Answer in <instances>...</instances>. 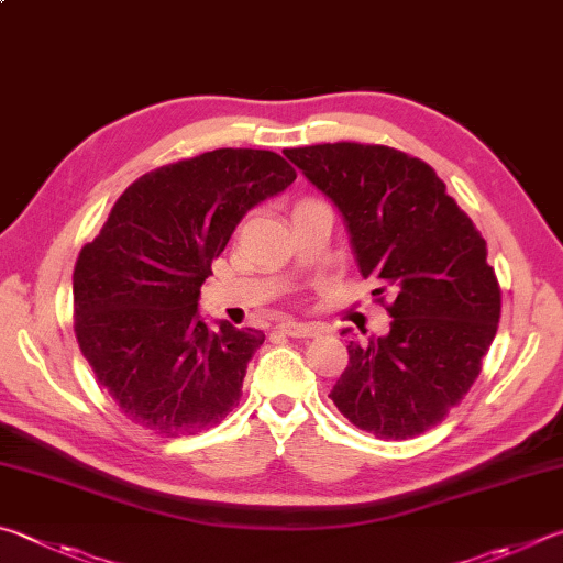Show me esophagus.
<instances>
[{
    "label": "esophagus",
    "mask_w": 563,
    "mask_h": 563,
    "mask_svg": "<svg viewBox=\"0 0 563 563\" xmlns=\"http://www.w3.org/2000/svg\"><path fill=\"white\" fill-rule=\"evenodd\" d=\"M282 333H287V336H291V339H313V336H319V329L317 327H311V323H299V321H282L279 327Z\"/></svg>",
    "instance_id": "esophagus-1"
}]
</instances>
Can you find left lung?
Masks as SVG:
<instances>
[{
    "label": "left lung",
    "instance_id": "obj_1",
    "mask_svg": "<svg viewBox=\"0 0 563 563\" xmlns=\"http://www.w3.org/2000/svg\"><path fill=\"white\" fill-rule=\"evenodd\" d=\"M284 153L341 210L363 279L393 317L388 336L349 343L329 398L380 440L435 428L477 380L499 327L485 240L420 157L349 141Z\"/></svg>",
    "mask_w": 563,
    "mask_h": 563
}]
</instances>
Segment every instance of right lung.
I'll return each mask as SVG.
<instances>
[{
    "instance_id": "right-lung-1",
    "label": "right lung",
    "mask_w": 563,
    "mask_h": 563,
    "mask_svg": "<svg viewBox=\"0 0 563 563\" xmlns=\"http://www.w3.org/2000/svg\"><path fill=\"white\" fill-rule=\"evenodd\" d=\"M297 180L272 151L217 147L125 187L74 266V331L118 410L163 438L210 430L242 398L256 329L210 331L197 299L246 210Z\"/></svg>"
}]
</instances>
